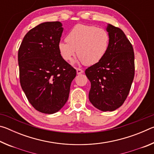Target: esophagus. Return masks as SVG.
<instances>
[{
    "label": "esophagus",
    "mask_w": 154,
    "mask_h": 154,
    "mask_svg": "<svg viewBox=\"0 0 154 154\" xmlns=\"http://www.w3.org/2000/svg\"><path fill=\"white\" fill-rule=\"evenodd\" d=\"M76 70H77V75L82 74L83 72V70H82V69H79V68H77Z\"/></svg>",
    "instance_id": "obj_1"
}]
</instances>
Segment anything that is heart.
I'll return each instance as SVG.
<instances>
[{"label": "heart", "instance_id": "obj_1", "mask_svg": "<svg viewBox=\"0 0 154 154\" xmlns=\"http://www.w3.org/2000/svg\"><path fill=\"white\" fill-rule=\"evenodd\" d=\"M66 40L59 42L58 45L59 53L65 61H71L77 53L81 63L93 65L106 55L110 35L102 28L77 24L68 32Z\"/></svg>", "mask_w": 154, "mask_h": 154}]
</instances>
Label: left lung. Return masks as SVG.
<instances>
[{"label": "left lung", "instance_id": "1", "mask_svg": "<svg viewBox=\"0 0 154 154\" xmlns=\"http://www.w3.org/2000/svg\"><path fill=\"white\" fill-rule=\"evenodd\" d=\"M110 43L106 55L85 70L91 83L89 100L96 108L113 111L128 95L134 77L133 48L120 28L108 24Z\"/></svg>", "mask_w": 154, "mask_h": 154}]
</instances>
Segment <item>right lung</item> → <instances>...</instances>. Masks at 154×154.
Wrapping results in <instances>:
<instances>
[{"instance_id":"1","label":"right lung","mask_w":154,"mask_h":154,"mask_svg":"<svg viewBox=\"0 0 154 154\" xmlns=\"http://www.w3.org/2000/svg\"><path fill=\"white\" fill-rule=\"evenodd\" d=\"M62 32L61 22L41 23L26 33L18 50L21 87L33 107L43 113L63 107L77 75L59 53Z\"/></svg>"}]
</instances>
